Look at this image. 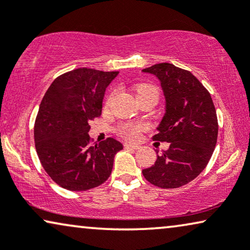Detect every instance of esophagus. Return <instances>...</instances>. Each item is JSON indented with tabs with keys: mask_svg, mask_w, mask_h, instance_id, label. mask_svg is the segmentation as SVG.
I'll return each mask as SVG.
<instances>
[{
	"mask_svg": "<svg viewBox=\"0 0 250 250\" xmlns=\"http://www.w3.org/2000/svg\"><path fill=\"white\" fill-rule=\"evenodd\" d=\"M124 147L125 148H129V149H134V150H137V149H139V146L132 145V144H127V142H125Z\"/></svg>",
	"mask_w": 250,
	"mask_h": 250,
	"instance_id": "obj_1",
	"label": "esophagus"
}]
</instances>
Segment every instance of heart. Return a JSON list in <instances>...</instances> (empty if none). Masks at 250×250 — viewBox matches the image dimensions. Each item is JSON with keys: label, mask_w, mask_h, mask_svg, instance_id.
Wrapping results in <instances>:
<instances>
[{"label": "heart", "mask_w": 250, "mask_h": 250, "mask_svg": "<svg viewBox=\"0 0 250 250\" xmlns=\"http://www.w3.org/2000/svg\"><path fill=\"white\" fill-rule=\"evenodd\" d=\"M135 93H137L139 101L142 99H146V97H156L158 100L157 87L150 85V83H139L135 87ZM113 97H115V92H112L108 96V99L105 101L106 105L111 104ZM146 128H147V125L145 123H139V124H123L119 126V134L126 139H129V140H137L140 133Z\"/></svg>", "instance_id": "obj_1"}]
</instances>
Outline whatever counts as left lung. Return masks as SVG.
I'll return each instance as SVG.
<instances>
[{"instance_id": "obj_1", "label": "left lung", "mask_w": 250, "mask_h": 250, "mask_svg": "<svg viewBox=\"0 0 250 250\" xmlns=\"http://www.w3.org/2000/svg\"><path fill=\"white\" fill-rule=\"evenodd\" d=\"M156 76L165 96V115L153 140L170 142L153 167L142 170L149 183L178 188L199 176L209 163L218 135L211 95L195 76L170 63L142 70Z\"/></svg>"}]
</instances>
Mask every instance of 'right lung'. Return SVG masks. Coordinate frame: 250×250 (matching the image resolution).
Masks as SVG:
<instances>
[{
    "mask_svg": "<svg viewBox=\"0 0 250 250\" xmlns=\"http://www.w3.org/2000/svg\"><path fill=\"white\" fill-rule=\"evenodd\" d=\"M117 74L87 67L69 71L54 80L42 99L34 124L35 149L48 176L63 188H94L111 174L123 145L113 138L90 144L88 132Z\"/></svg>",
    "mask_w": 250,
    "mask_h": 250,
    "instance_id": "1",
    "label": "right lung"
}]
</instances>
